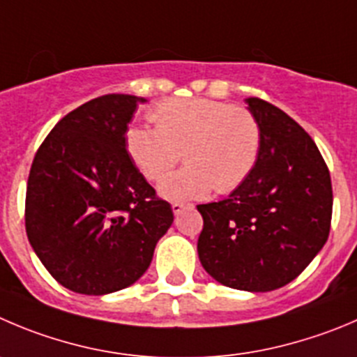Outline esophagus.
<instances>
[{"mask_svg": "<svg viewBox=\"0 0 357 357\" xmlns=\"http://www.w3.org/2000/svg\"><path fill=\"white\" fill-rule=\"evenodd\" d=\"M185 203H181V202H173L172 203V210H173V213H175V215H178V213L182 212V210L185 208Z\"/></svg>", "mask_w": 357, "mask_h": 357, "instance_id": "obj_1", "label": "esophagus"}]
</instances>
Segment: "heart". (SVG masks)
<instances>
[{
  "instance_id": "b5f03b06",
  "label": "heart",
  "mask_w": 357,
  "mask_h": 357,
  "mask_svg": "<svg viewBox=\"0 0 357 357\" xmlns=\"http://www.w3.org/2000/svg\"><path fill=\"white\" fill-rule=\"evenodd\" d=\"M154 128L131 126L126 151L149 182H159L183 158L186 166L161 182L166 199H202L235 191L256 168L263 128L250 108L208 98H175L151 112Z\"/></svg>"
}]
</instances>
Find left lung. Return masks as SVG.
<instances>
[{
  "instance_id": "1",
  "label": "left lung",
  "mask_w": 357,
  "mask_h": 357,
  "mask_svg": "<svg viewBox=\"0 0 357 357\" xmlns=\"http://www.w3.org/2000/svg\"><path fill=\"white\" fill-rule=\"evenodd\" d=\"M245 101L263 128L259 161L226 199L198 205V256L222 286L266 293L294 280L324 247L333 189L310 135L275 105Z\"/></svg>"
}]
</instances>
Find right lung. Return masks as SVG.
Here are the masks:
<instances>
[{
	"label": "right lung",
	"instance_id": "right-lung-1",
	"mask_svg": "<svg viewBox=\"0 0 357 357\" xmlns=\"http://www.w3.org/2000/svg\"><path fill=\"white\" fill-rule=\"evenodd\" d=\"M144 98L105 94L64 115L40 145L26 191V233L43 266L73 293H115L147 271L173 222L126 151Z\"/></svg>",
	"mask_w": 357,
	"mask_h": 357
}]
</instances>
